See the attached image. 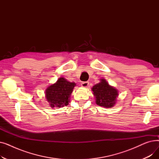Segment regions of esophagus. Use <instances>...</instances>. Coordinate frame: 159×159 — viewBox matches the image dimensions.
<instances>
[{
  "instance_id": "esophagus-1",
  "label": "esophagus",
  "mask_w": 159,
  "mask_h": 159,
  "mask_svg": "<svg viewBox=\"0 0 159 159\" xmlns=\"http://www.w3.org/2000/svg\"><path fill=\"white\" fill-rule=\"evenodd\" d=\"M89 86L88 82H83L81 83V86L83 88H88Z\"/></svg>"
}]
</instances>
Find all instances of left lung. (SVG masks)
I'll list each match as a JSON object with an SVG mask.
<instances>
[{
  "mask_svg": "<svg viewBox=\"0 0 159 159\" xmlns=\"http://www.w3.org/2000/svg\"><path fill=\"white\" fill-rule=\"evenodd\" d=\"M91 90L95 98V103L106 108L113 107L116 103L119 91L110 86L104 79H100V82L95 84Z\"/></svg>",
  "mask_w": 159,
  "mask_h": 159,
  "instance_id": "8db88e82",
  "label": "left lung"
}]
</instances>
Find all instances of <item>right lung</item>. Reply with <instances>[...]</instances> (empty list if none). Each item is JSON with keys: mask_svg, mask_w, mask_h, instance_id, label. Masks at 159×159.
<instances>
[{"mask_svg": "<svg viewBox=\"0 0 159 159\" xmlns=\"http://www.w3.org/2000/svg\"><path fill=\"white\" fill-rule=\"evenodd\" d=\"M75 86V82H70L64 77H60L54 84L49 85L45 90V97L49 106L53 108L68 106Z\"/></svg>", "mask_w": 159, "mask_h": 159, "instance_id": "obj_1", "label": "right lung"}]
</instances>
